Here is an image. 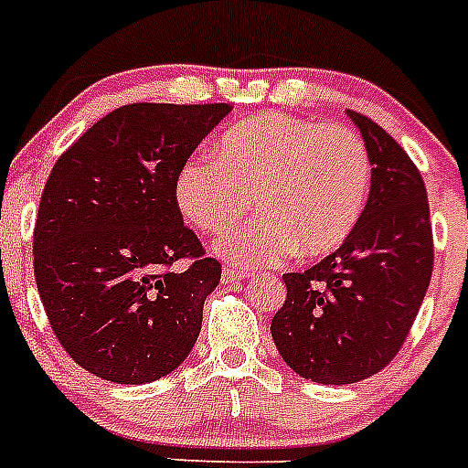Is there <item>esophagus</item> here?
Here are the masks:
<instances>
[{
	"label": "esophagus",
	"mask_w": 468,
	"mask_h": 468,
	"mask_svg": "<svg viewBox=\"0 0 468 468\" xmlns=\"http://www.w3.org/2000/svg\"><path fill=\"white\" fill-rule=\"evenodd\" d=\"M248 271L243 267H237V264H225V270H222V281L225 283H237V281L246 279Z\"/></svg>",
	"instance_id": "obj_1"
}]
</instances>
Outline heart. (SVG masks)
Masks as SVG:
<instances>
[{
    "instance_id": "b5f03b06",
    "label": "heart",
    "mask_w": 468,
    "mask_h": 468,
    "mask_svg": "<svg viewBox=\"0 0 468 468\" xmlns=\"http://www.w3.org/2000/svg\"><path fill=\"white\" fill-rule=\"evenodd\" d=\"M215 161H189L176 177V204L204 234L262 215L218 241L246 267L292 255L321 258L351 237L370 194V154L351 128L260 114L215 140Z\"/></svg>"
}]
</instances>
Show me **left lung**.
<instances>
[{"mask_svg": "<svg viewBox=\"0 0 468 468\" xmlns=\"http://www.w3.org/2000/svg\"><path fill=\"white\" fill-rule=\"evenodd\" d=\"M373 164L356 229L307 271L283 274L271 337L283 361L318 384L379 373L403 346L427 295L433 234L427 187L405 150L373 119L349 110Z\"/></svg>", "mask_w": 468, "mask_h": 468, "instance_id": "left-lung-1", "label": "left lung"}]
</instances>
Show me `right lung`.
Returning a JSON list of instances; mask_svg holds the SVG:
<instances>
[{"label": "right lung", "instance_id": "right-lung-1", "mask_svg": "<svg viewBox=\"0 0 468 468\" xmlns=\"http://www.w3.org/2000/svg\"><path fill=\"white\" fill-rule=\"evenodd\" d=\"M229 112L123 105L56 161L32 239L37 291L58 342L95 378L154 382L189 356L222 264L183 222L176 177Z\"/></svg>", "mask_w": 468, "mask_h": 468}]
</instances>
